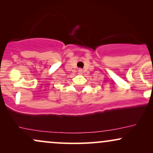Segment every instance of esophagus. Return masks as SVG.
<instances>
[{
	"instance_id": "esophagus-1",
	"label": "esophagus",
	"mask_w": 153,
	"mask_h": 153,
	"mask_svg": "<svg viewBox=\"0 0 153 153\" xmlns=\"http://www.w3.org/2000/svg\"><path fill=\"white\" fill-rule=\"evenodd\" d=\"M82 69H79L78 70V73H80V74H82Z\"/></svg>"
}]
</instances>
